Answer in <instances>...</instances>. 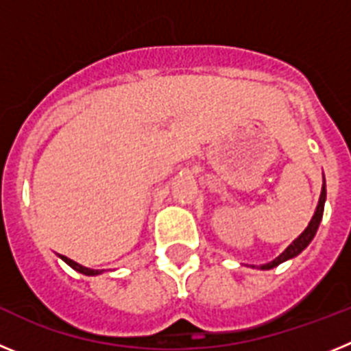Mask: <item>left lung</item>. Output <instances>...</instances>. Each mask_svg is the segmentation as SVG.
Masks as SVG:
<instances>
[{"label":"left lung","instance_id":"obj_1","mask_svg":"<svg viewBox=\"0 0 351 351\" xmlns=\"http://www.w3.org/2000/svg\"><path fill=\"white\" fill-rule=\"evenodd\" d=\"M325 197H327V191H325V181H324V186H322V193H320V200H318V206H316V210H315V216L311 218V221H309L308 228L302 232V234L299 235V237L293 241V243L290 244V246L287 247V250L281 253L280 256L276 260H272L271 263H265V265H262L260 269H263V271H269V269H274L276 265H280V263L287 262V260L293 258V256H297L302 250H306V246H308L309 243L313 241V237H315L316 230H318V226H320V221H322V216H324V206H325Z\"/></svg>","mask_w":351,"mask_h":351}]
</instances>
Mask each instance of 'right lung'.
<instances>
[{
    "label": "right lung",
    "instance_id": "right-lung-1",
    "mask_svg": "<svg viewBox=\"0 0 351 351\" xmlns=\"http://www.w3.org/2000/svg\"><path fill=\"white\" fill-rule=\"evenodd\" d=\"M61 258L64 260V262L68 263V265H70L71 269H75V271H79V272H82V274H86V276H95V274H98V272H101V271H95V269H88V267H82V265H80V263H77V262H73V260H70V258H66V256H63V255H60Z\"/></svg>",
    "mask_w": 351,
    "mask_h": 351
}]
</instances>
